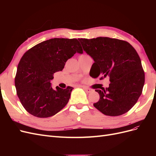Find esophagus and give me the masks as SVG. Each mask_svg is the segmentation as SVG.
Listing matches in <instances>:
<instances>
[{
    "label": "esophagus",
    "mask_w": 156,
    "mask_h": 156,
    "mask_svg": "<svg viewBox=\"0 0 156 156\" xmlns=\"http://www.w3.org/2000/svg\"><path fill=\"white\" fill-rule=\"evenodd\" d=\"M81 87H82V88L84 90H85V92H87V93H90V92L92 91V90H91L90 88H87V87H84V86H82Z\"/></svg>",
    "instance_id": "1"
}]
</instances>
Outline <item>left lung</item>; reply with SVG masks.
I'll list each match as a JSON object with an SVG mask.
<instances>
[{
	"label": "left lung",
	"mask_w": 156,
	"mask_h": 156,
	"mask_svg": "<svg viewBox=\"0 0 156 156\" xmlns=\"http://www.w3.org/2000/svg\"><path fill=\"white\" fill-rule=\"evenodd\" d=\"M83 50L94 60L90 75L109 77V87L96 90L100 100L94 106L107 116L129 111L142 94L144 72L138 53L126 41L108 37L79 38Z\"/></svg>",
	"instance_id": "8db88e82"
}]
</instances>
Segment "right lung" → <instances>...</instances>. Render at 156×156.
Instances as JSON below:
<instances>
[{
	"label": "right lung",
	"instance_id": "obj_1",
	"mask_svg": "<svg viewBox=\"0 0 156 156\" xmlns=\"http://www.w3.org/2000/svg\"><path fill=\"white\" fill-rule=\"evenodd\" d=\"M83 49L77 39L53 38L36 45L23 55L15 78L17 96L25 110L38 118L56 115L66 105L73 87L53 89L51 81L66 61Z\"/></svg>",
	"mask_w": 156,
	"mask_h": 156
}]
</instances>
